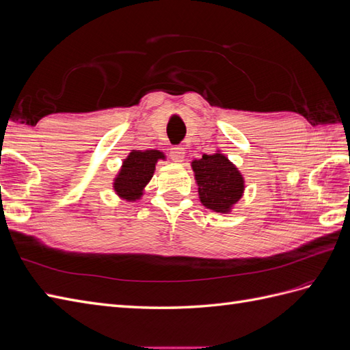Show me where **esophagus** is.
I'll return each instance as SVG.
<instances>
[{"instance_id": "34e87169", "label": "esophagus", "mask_w": 350, "mask_h": 350, "mask_svg": "<svg viewBox=\"0 0 350 350\" xmlns=\"http://www.w3.org/2000/svg\"><path fill=\"white\" fill-rule=\"evenodd\" d=\"M169 156H171V159L175 163H181L184 161V157H185V150L179 146L172 147L171 152H169Z\"/></svg>"}]
</instances>
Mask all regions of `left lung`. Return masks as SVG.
<instances>
[{
	"label": "left lung",
	"mask_w": 350,
	"mask_h": 350,
	"mask_svg": "<svg viewBox=\"0 0 350 350\" xmlns=\"http://www.w3.org/2000/svg\"><path fill=\"white\" fill-rule=\"evenodd\" d=\"M200 203L216 213L228 215L245 191L239 169L220 150L191 162Z\"/></svg>",
	"instance_id": "left-lung-1"
}]
</instances>
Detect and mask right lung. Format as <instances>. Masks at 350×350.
<instances>
[{"label": "right lung", "instance_id": "add662e5", "mask_svg": "<svg viewBox=\"0 0 350 350\" xmlns=\"http://www.w3.org/2000/svg\"><path fill=\"white\" fill-rule=\"evenodd\" d=\"M165 159L166 156L161 150H131L113 178L112 188L115 194L130 203L142 200L144 188L156 171V163Z\"/></svg>", "mask_w": 350, "mask_h": 350}]
</instances>
